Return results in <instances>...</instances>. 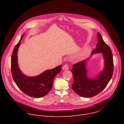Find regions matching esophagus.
<instances>
[{
  "mask_svg": "<svg viewBox=\"0 0 124 124\" xmlns=\"http://www.w3.org/2000/svg\"><path fill=\"white\" fill-rule=\"evenodd\" d=\"M69 65L67 64H64L63 66H62V69L63 70H67L69 69Z\"/></svg>",
  "mask_w": 124,
  "mask_h": 124,
  "instance_id": "34e87169",
  "label": "esophagus"
}]
</instances>
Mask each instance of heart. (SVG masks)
Returning <instances> with one entry per match:
<instances>
[{
	"instance_id": "obj_1",
	"label": "heart",
	"mask_w": 124,
	"mask_h": 124,
	"mask_svg": "<svg viewBox=\"0 0 124 124\" xmlns=\"http://www.w3.org/2000/svg\"><path fill=\"white\" fill-rule=\"evenodd\" d=\"M83 56V54L82 53H80L78 55H77V56H76L77 58H81Z\"/></svg>"
}]
</instances>
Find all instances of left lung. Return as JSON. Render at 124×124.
<instances>
[{"instance_id": "left-lung-1", "label": "left lung", "mask_w": 124, "mask_h": 124, "mask_svg": "<svg viewBox=\"0 0 124 124\" xmlns=\"http://www.w3.org/2000/svg\"><path fill=\"white\" fill-rule=\"evenodd\" d=\"M97 39L96 49L93 51L91 55L103 53L105 59L103 70L97 77L89 78L85 60L73 64L71 69L73 76L71 88L74 92L82 97H91L100 93L105 88L113 75L114 63L111 50L105 42L99 32L97 33Z\"/></svg>"}]
</instances>
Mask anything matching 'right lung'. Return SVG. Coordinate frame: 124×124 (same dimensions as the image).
<instances>
[{"instance_id": "add662e5", "label": "right lung", "mask_w": 124, "mask_h": 124, "mask_svg": "<svg viewBox=\"0 0 124 124\" xmlns=\"http://www.w3.org/2000/svg\"><path fill=\"white\" fill-rule=\"evenodd\" d=\"M24 35V34L21 36L12 53L11 69L12 78L18 87L26 94L34 98H40L46 95L51 91L54 78L61 72L62 65L46 70L36 76L28 77L23 74L18 66L17 54L20 41Z\"/></svg>"}]
</instances>
